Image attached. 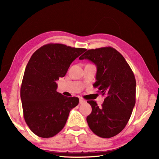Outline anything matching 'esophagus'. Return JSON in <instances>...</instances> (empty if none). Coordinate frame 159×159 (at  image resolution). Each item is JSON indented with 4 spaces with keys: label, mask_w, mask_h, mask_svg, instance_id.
<instances>
[{
    "label": "esophagus",
    "mask_w": 159,
    "mask_h": 159,
    "mask_svg": "<svg viewBox=\"0 0 159 159\" xmlns=\"http://www.w3.org/2000/svg\"><path fill=\"white\" fill-rule=\"evenodd\" d=\"M85 101L83 99V98H80V104H82V103H85Z\"/></svg>",
    "instance_id": "esophagus-1"
}]
</instances>
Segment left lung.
Masks as SVG:
<instances>
[{"label":"left lung","instance_id":"left-lung-1","mask_svg":"<svg viewBox=\"0 0 159 159\" xmlns=\"http://www.w3.org/2000/svg\"><path fill=\"white\" fill-rule=\"evenodd\" d=\"M97 66L93 86L105 98L102 106L88 101L92 108L87 122L91 131L102 138L117 135L125 127L136 101V80L124 57L112 47L91 49L79 57Z\"/></svg>","mask_w":159,"mask_h":159}]
</instances>
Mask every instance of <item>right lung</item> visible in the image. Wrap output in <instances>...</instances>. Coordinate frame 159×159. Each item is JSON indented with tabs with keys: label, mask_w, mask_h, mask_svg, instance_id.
Listing matches in <instances>:
<instances>
[{
	"label": "right lung",
	"mask_w": 159,
	"mask_h": 159,
	"mask_svg": "<svg viewBox=\"0 0 159 159\" xmlns=\"http://www.w3.org/2000/svg\"><path fill=\"white\" fill-rule=\"evenodd\" d=\"M85 50L50 43L38 49L28 61L20 98L24 118L37 136H55L65 126L70 110L78 105V98L57 92L56 81L65 76L71 62Z\"/></svg>",
	"instance_id": "add662e5"
}]
</instances>
